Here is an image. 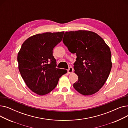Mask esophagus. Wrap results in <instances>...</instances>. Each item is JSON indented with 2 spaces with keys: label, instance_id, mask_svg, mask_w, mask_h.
Wrapping results in <instances>:
<instances>
[{
  "label": "esophagus",
  "instance_id": "34e87169",
  "mask_svg": "<svg viewBox=\"0 0 128 128\" xmlns=\"http://www.w3.org/2000/svg\"><path fill=\"white\" fill-rule=\"evenodd\" d=\"M73 70H74L73 68H72V67H70V68H68V74H70V73L72 72Z\"/></svg>",
  "mask_w": 128,
  "mask_h": 128
}]
</instances>
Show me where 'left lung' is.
Listing matches in <instances>:
<instances>
[{
  "mask_svg": "<svg viewBox=\"0 0 128 128\" xmlns=\"http://www.w3.org/2000/svg\"><path fill=\"white\" fill-rule=\"evenodd\" d=\"M63 42L71 53L76 54L74 69L78 80L74 84V88L84 96L97 92L112 69L109 46L97 34L88 30L66 32Z\"/></svg>",
  "mask_w": 128,
  "mask_h": 128,
  "instance_id": "obj_1",
  "label": "left lung"
}]
</instances>
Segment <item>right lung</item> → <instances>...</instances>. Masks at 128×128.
Segmentation results:
<instances>
[{"label":"right lung","mask_w":128,"mask_h":128,"mask_svg":"<svg viewBox=\"0 0 128 128\" xmlns=\"http://www.w3.org/2000/svg\"><path fill=\"white\" fill-rule=\"evenodd\" d=\"M64 32L34 35L22 44L18 54V70L26 84L40 96L54 89L67 70L57 68L53 49L62 41Z\"/></svg>","instance_id":"right-lung-1"}]
</instances>
